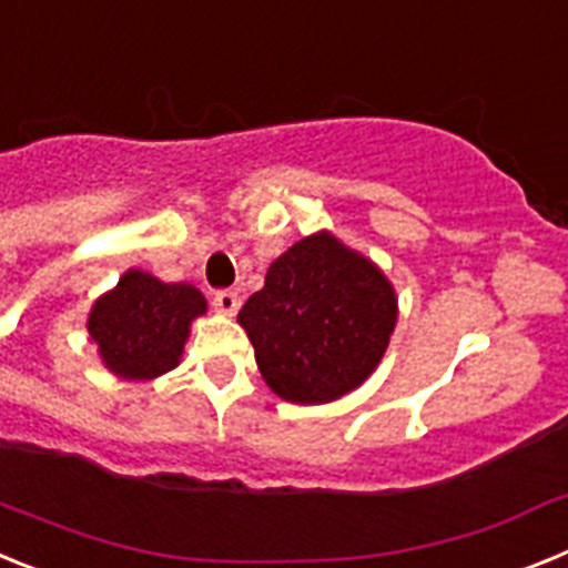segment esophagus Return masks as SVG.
Wrapping results in <instances>:
<instances>
[{"instance_id":"1","label":"esophagus","mask_w":568,"mask_h":568,"mask_svg":"<svg viewBox=\"0 0 568 568\" xmlns=\"http://www.w3.org/2000/svg\"><path fill=\"white\" fill-rule=\"evenodd\" d=\"M213 307L222 315H235L241 307L239 293H233V290H219V293L213 295Z\"/></svg>"}]
</instances>
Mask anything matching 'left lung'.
<instances>
[{"label":"left lung","instance_id":"left-lung-1","mask_svg":"<svg viewBox=\"0 0 568 568\" xmlns=\"http://www.w3.org/2000/svg\"><path fill=\"white\" fill-rule=\"evenodd\" d=\"M395 321L389 278L327 230L278 255L239 313L261 378L290 404H329L358 389L384 358Z\"/></svg>","mask_w":568,"mask_h":568}]
</instances>
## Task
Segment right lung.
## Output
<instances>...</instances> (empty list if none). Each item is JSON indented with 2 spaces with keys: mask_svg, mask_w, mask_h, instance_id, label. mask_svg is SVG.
Here are the masks:
<instances>
[{
  "mask_svg": "<svg viewBox=\"0 0 568 568\" xmlns=\"http://www.w3.org/2000/svg\"><path fill=\"white\" fill-rule=\"evenodd\" d=\"M207 301L193 284H164L144 270H128L88 315L90 341L102 364L124 381H153L179 366L193 318Z\"/></svg>",
  "mask_w": 568,
  "mask_h": 568,
  "instance_id": "obj_1",
  "label": "right lung"
}]
</instances>
